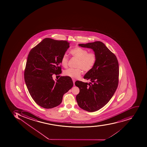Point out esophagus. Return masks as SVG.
Here are the masks:
<instances>
[{"instance_id":"obj_1","label":"esophagus","mask_w":147,"mask_h":147,"mask_svg":"<svg viewBox=\"0 0 147 147\" xmlns=\"http://www.w3.org/2000/svg\"><path fill=\"white\" fill-rule=\"evenodd\" d=\"M72 81H73V84H74V85H75V79L73 78L72 79Z\"/></svg>"}]
</instances>
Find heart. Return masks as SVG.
<instances>
[{
	"instance_id": "heart-1",
	"label": "heart",
	"mask_w": 147,
	"mask_h": 147,
	"mask_svg": "<svg viewBox=\"0 0 147 147\" xmlns=\"http://www.w3.org/2000/svg\"><path fill=\"white\" fill-rule=\"evenodd\" d=\"M70 54L78 59L76 68H69L64 71V75L73 78H78L83 73V71L88 72L93 68L97 61V55L94 52L88 53L87 49L76 47L71 49ZM68 57L64 54L61 59V64L66 68L68 64Z\"/></svg>"
}]
</instances>
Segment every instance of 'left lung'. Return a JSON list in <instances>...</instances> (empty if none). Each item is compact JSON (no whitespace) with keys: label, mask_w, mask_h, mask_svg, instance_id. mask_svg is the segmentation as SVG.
I'll use <instances>...</instances> for the list:
<instances>
[{"label":"left lung","mask_w":147,"mask_h":147,"mask_svg":"<svg viewBox=\"0 0 147 147\" xmlns=\"http://www.w3.org/2000/svg\"><path fill=\"white\" fill-rule=\"evenodd\" d=\"M79 46L92 49L97 59L93 68L84 76L91 82H75V85L80 89L76 96V101L78 106L85 111H96L109 102L117 88L118 61L115 55L100 41L79 44Z\"/></svg>","instance_id":"left-lung-1"}]
</instances>
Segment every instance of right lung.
I'll return each mask as SVG.
<instances>
[{
	"label": "right lung",
	"mask_w": 147,
	"mask_h": 147,
	"mask_svg": "<svg viewBox=\"0 0 147 147\" xmlns=\"http://www.w3.org/2000/svg\"><path fill=\"white\" fill-rule=\"evenodd\" d=\"M67 41L46 38L32 48L28 55L24 79L30 94L38 105L51 109L61 104L63 96L73 87L71 78L52 75L61 73V59L69 48Z\"/></svg>",
	"instance_id": "1"
}]
</instances>
